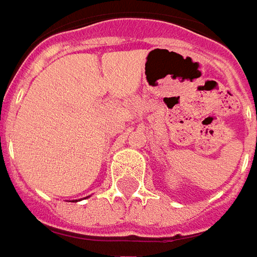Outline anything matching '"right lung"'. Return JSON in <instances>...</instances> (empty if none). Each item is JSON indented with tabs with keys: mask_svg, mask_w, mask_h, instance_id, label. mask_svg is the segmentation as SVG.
Masks as SVG:
<instances>
[{
	"mask_svg": "<svg viewBox=\"0 0 257 257\" xmlns=\"http://www.w3.org/2000/svg\"><path fill=\"white\" fill-rule=\"evenodd\" d=\"M73 202H77V200H73Z\"/></svg>",
	"mask_w": 257,
	"mask_h": 257,
	"instance_id": "add662e5",
	"label": "right lung"
}]
</instances>
